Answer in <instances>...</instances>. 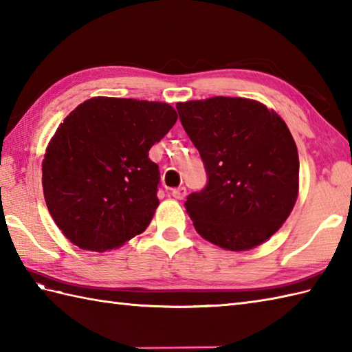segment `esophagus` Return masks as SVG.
I'll list each match as a JSON object with an SVG mask.
<instances>
[{
  "mask_svg": "<svg viewBox=\"0 0 352 352\" xmlns=\"http://www.w3.org/2000/svg\"><path fill=\"white\" fill-rule=\"evenodd\" d=\"M171 196L177 200H182L186 196V188L185 186H179V188H175L173 191H171Z\"/></svg>",
  "mask_w": 352,
  "mask_h": 352,
  "instance_id": "obj_1",
  "label": "esophagus"
}]
</instances>
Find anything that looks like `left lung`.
<instances>
[{
    "instance_id": "1",
    "label": "left lung",
    "mask_w": 352,
    "mask_h": 352,
    "mask_svg": "<svg viewBox=\"0 0 352 352\" xmlns=\"http://www.w3.org/2000/svg\"><path fill=\"white\" fill-rule=\"evenodd\" d=\"M176 108L208 176L205 188L185 201L194 228L230 252L261 245L282 228L298 196L291 131L276 111L245 98L215 96Z\"/></svg>"
}]
</instances>
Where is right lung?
<instances>
[{
  "instance_id": "obj_1",
  "label": "right lung",
  "mask_w": 352,
  "mask_h": 352,
  "mask_svg": "<svg viewBox=\"0 0 352 352\" xmlns=\"http://www.w3.org/2000/svg\"><path fill=\"white\" fill-rule=\"evenodd\" d=\"M177 114L162 102L91 98L78 105L46 147V206L81 250L107 252L144 232L160 200V168L151 147Z\"/></svg>"
}]
</instances>
